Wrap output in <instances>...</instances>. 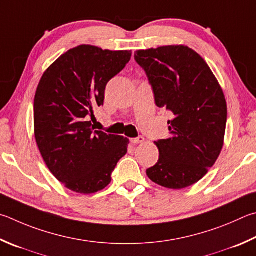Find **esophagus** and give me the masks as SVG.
I'll use <instances>...</instances> for the list:
<instances>
[{"label":"esophagus","mask_w":256,"mask_h":256,"mask_svg":"<svg viewBox=\"0 0 256 256\" xmlns=\"http://www.w3.org/2000/svg\"><path fill=\"white\" fill-rule=\"evenodd\" d=\"M131 142L133 144H140V143H143L144 142V138L143 136H138L136 138H131Z\"/></svg>","instance_id":"esophagus-1"}]
</instances>
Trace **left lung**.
I'll return each instance as SVG.
<instances>
[{
    "label": "left lung",
    "instance_id": "1",
    "mask_svg": "<svg viewBox=\"0 0 256 256\" xmlns=\"http://www.w3.org/2000/svg\"><path fill=\"white\" fill-rule=\"evenodd\" d=\"M156 105L169 110L170 136L154 142L159 160L146 170L153 182L182 189L198 182L215 164L224 144L227 105L208 64L186 46L138 50Z\"/></svg>",
    "mask_w": 256,
    "mask_h": 256
}]
</instances>
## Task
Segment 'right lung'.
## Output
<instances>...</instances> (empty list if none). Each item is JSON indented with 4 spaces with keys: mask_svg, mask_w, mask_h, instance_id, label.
I'll return each mask as SVG.
<instances>
[{
    "mask_svg": "<svg viewBox=\"0 0 256 256\" xmlns=\"http://www.w3.org/2000/svg\"><path fill=\"white\" fill-rule=\"evenodd\" d=\"M131 56L82 44L60 56L41 77L34 104L36 141L51 174L72 192L88 194L108 187L126 154V138L94 131L88 120Z\"/></svg>",
    "mask_w": 256,
    "mask_h": 256,
    "instance_id": "right-lung-1",
    "label": "right lung"
}]
</instances>
